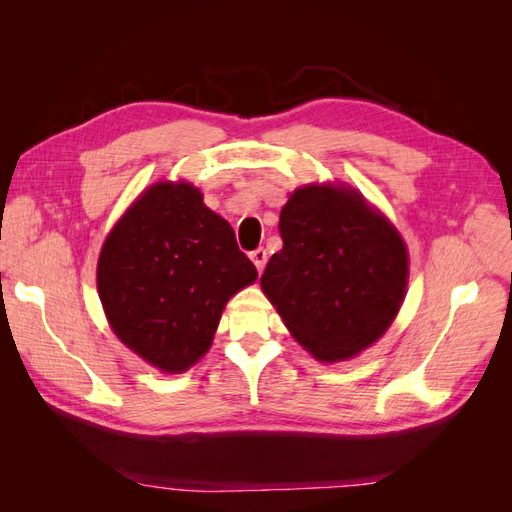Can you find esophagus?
I'll return each mask as SVG.
<instances>
[{
	"instance_id": "obj_1",
	"label": "esophagus",
	"mask_w": 512,
	"mask_h": 512,
	"mask_svg": "<svg viewBox=\"0 0 512 512\" xmlns=\"http://www.w3.org/2000/svg\"><path fill=\"white\" fill-rule=\"evenodd\" d=\"M250 258H252V262L256 265V269L262 271V269H265V265H267V250H265V247H258V250H254L250 254Z\"/></svg>"
}]
</instances>
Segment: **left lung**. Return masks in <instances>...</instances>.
<instances>
[{"label": "left lung", "mask_w": 512, "mask_h": 512, "mask_svg": "<svg viewBox=\"0 0 512 512\" xmlns=\"http://www.w3.org/2000/svg\"><path fill=\"white\" fill-rule=\"evenodd\" d=\"M284 247L260 277L292 337L322 363L346 361L391 327L408 286L397 228L348 185H303L280 213Z\"/></svg>", "instance_id": "1"}]
</instances>
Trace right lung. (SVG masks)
<instances>
[{
	"label": "right lung",
	"mask_w": 512,
	"mask_h": 512,
	"mask_svg": "<svg viewBox=\"0 0 512 512\" xmlns=\"http://www.w3.org/2000/svg\"><path fill=\"white\" fill-rule=\"evenodd\" d=\"M96 277L121 342L166 374H181L211 348L228 299L258 271L198 188L158 181L108 232Z\"/></svg>",
	"instance_id": "obj_1"
}]
</instances>
